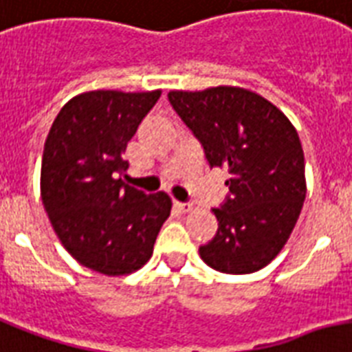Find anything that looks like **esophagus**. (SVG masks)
<instances>
[{
    "mask_svg": "<svg viewBox=\"0 0 352 352\" xmlns=\"http://www.w3.org/2000/svg\"><path fill=\"white\" fill-rule=\"evenodd\" d=\"M175 206L179 208L181 211H184V213H190V211H193V202H175Z\"/></svg>",
    "mask_w": 352,
    "mask_h": 352,
    "instance_id": "34e87169",
    "label": "esophagus"
}]
</instances>
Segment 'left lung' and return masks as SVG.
<instances>
[{"label":"left lung","mask_w":352,"mask_h":352,"mask_svg":"<svg viewBox=\"0 0 352 352\" xmlns=\"http://www.w3.org/2000/svg\"><path fill=\"white\" fill-rule=\"evenodd\" d=\"M173 110L201 141L211 168H224L230 197L213 208L219 230L201 258L228 275L267 265L284 248L305 201L304 150L278 108L239 87L171 90Z\"/></svg>","instance_id":"1"}]
</instances>
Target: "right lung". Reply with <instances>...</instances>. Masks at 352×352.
<instances>
[{
	"instance_id": "1",
	"label": "right lung",
	"mask_w": 352,
	"mask_h": 352,
	"mask_svg": "<svg viewBox=\"0 0 352 352\" xmlns=\"http://www.w3.org/2000/svg\"><path fill=\"white\" fill-rule=\"evenodd\" d=\"M161 97L94 90L72 97L48 131L41 199L56 235L81 265L101 275L141 270L153 253L171 199L122 182V159L137 128Z\"/></svg>"
}]
</instances>
